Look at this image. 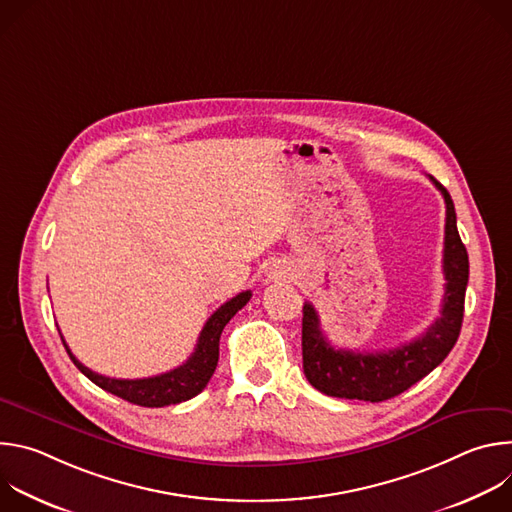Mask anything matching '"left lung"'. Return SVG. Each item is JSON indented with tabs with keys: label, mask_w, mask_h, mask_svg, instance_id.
Listing matches in <instances>:
<instances>
[{
	"label": "left lung",
	"mask_w": 512,
	"mask_h": 512,
	"mask_svg": "<svg viewBox=\"0 0 512 512\" xmlns=\"http://www.w3.org/2000/svg\"><path fill=\"white\" fill-rule=\"evenodd\" d=\"M446 200L444 277L446 291L440 318L419 338L383 352H352L334 348L322 328L318 312L304 304L302 356L304 373L314 389L324 395L358 401H387L429 375L454 348L462 320L468 285V251L456 227V210L450 192L431 178Z\"/></svg>",
	"instance_id": "left-lung-1"
}]
</instances>
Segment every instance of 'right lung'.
Wrapping results in <instances>:
<instances>
[{
	"mask_svg": "<svg viewBox=\"0 0 512 512\" xmlns=\"http://www.w3.org/2000/svg\"><path fill=\"white\" fill-rule=\"evenodd\" d=\"M251 300V291H241L239 296L229 300L218 308L204 324L198 344L190 358L180 364L178 369H172L164 375L158 377H148V379H111L103 377L99 373H93L87 369L83 362L77 360V356L70 352L66 346L64 338L62 344L70 356V360L77 364V369L91 379L97 387H101L107 393H113L133 405L141 407H166V405H176L182 401H188L196 397L210 381L216 364H218V340H221L223 328L229 324V320Z\"/></svg>",
	"mask_w": 512,
	"mask_h": 512,
	"instance_id": "add662e5",
	"label": "right lung"
}]
</instances>
